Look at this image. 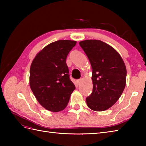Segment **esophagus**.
Instances as JSON below:
<instances>
[{"label":"esophagus","instance_id":"1","mask_svg":"<svg viewBox=\"0 0 146 146\" xmlns=\"http://www.w3.org/2000/svg\"><path fill=\"white\" fill-rule=\"evenodd\" d=\"M81 81H82V80L81 79H80V80H77V83H78V84H79V83L81 82Z\"/></svg>","mask_w":146,"mask_h":146}]
</instances>
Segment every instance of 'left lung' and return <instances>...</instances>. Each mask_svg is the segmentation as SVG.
Wrapping results in <instances>:
<instances>
[{
    "label": "left lung",
    "mask_w": 146,
    "mask_h": 146,
    "mask_svg": "<svg viewBox=\"0 0 146 146\" xmlns=\"http://www.w3.org/2000/svg\"><path fill=\"white\" fill-rule=\"evenodd\" d=\"M92 68L93 91L86 98L92 110H106L116 103L126 84L124 62L115 49L100 40L80 41Z\"/></svg>",
    "instance_id": "left-lung-1"
}]
</instances>
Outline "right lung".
I'll list each match as a JSON object with an SVG mask.
<instances>
[{"label":"right lung","mask_w":146,"mask_h":146,"mask_svg":"<svg viewBox=\"0 0 146 146\" xmlns=\"http://www.w3.org/2000/svg\"><path fill=\"white\" fill-rule=\"evenodd\" d=\"M76 44L71 40L51 42L36 54L31 65V89L46 110L57 112L64 109L75 89L66 60Z\"/></svg>","instance_id":"1"}]
</instances>
